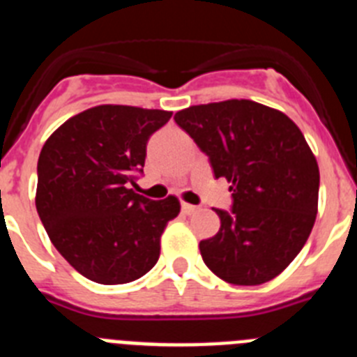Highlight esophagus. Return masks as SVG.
Segmentation results:
<instances>
[{
    "label": "esophagus",
    "mask_w": 357,
    "mask_h": 357,
    "mask_svg": "<svg viewBox=\"0 0 357 357\" xmlns=\"http://www.w3.org/2000/svg\"><path fill=\"white\" fill-rule=\"evenodd\" d=\"M199 211V208H197V206H193V204H182V213H184V215H193V213H197Z\"/></svg>",
    "instance_id": "esophagus-1"
}]
</instances>
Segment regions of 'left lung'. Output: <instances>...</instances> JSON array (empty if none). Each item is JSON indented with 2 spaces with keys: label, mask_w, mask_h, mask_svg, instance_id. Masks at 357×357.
I'll use <instances>...</instances> for the list:
<instances>
[{
  "label": "left lung",
  "mask_w": 357,
  "mask_h": 357,
  "mask_svg": "<svg viewBox=\"0 0 357 357\" xmlns=\"http://www.w3.org/2000/svg\"><path fill=\"white\" fill-rule=\"evenodd\" d=\"M175 123L233 191L231 211L215 209L218 233L200 242L204 264L234 285L276 278L305 245L318 213V162L300 128L248 99L190 106Z\"/></svg>",
  "instance_id": "left-lung-1"
}]
</instances>
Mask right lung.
I'll return each mask as SVG.
<instances>
[{
	"instance_id": "add662e5",
	"label": "right lung",
	"mask_w": 357,
	"mask_h": 357,
	"mask_svg": "<svg viewBox=\"0 0 357 357\" xmlns=\"http://www.w3.org/2000/svg\"><path fill=\"white\" fill-rule=\"evenodd\" d=\"M172 112L100 105L48 137L38 160L36 208L54 248L102 285L141 278L157 264L160 236L181 213L176 197L149 200L130 190L148 139Z\"/></svg>"
}]
</instances>
